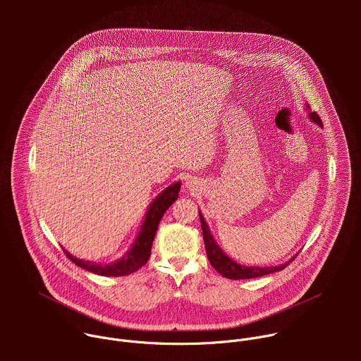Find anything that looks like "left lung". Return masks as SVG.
I'll return each mask as SVG.
<instances>
[{
    "instance_id": "8db88e82",
    "label": "left lung",
    "mask_w": 361,
    "mask_h": 361,
    "mask_svg": "<svg viewBox=\"0 0 361 361\" xmlns=\"http://www.w3.org/2000/svg\"><path fill=\"white\" fill-rule=\"evenodd\" d=\"M305 110H308V107H305ZM308 118L314 121L316 124H319L320 127H323V123H322L317 113L310 111V113H308ZM198 214H200V221H201V228H202V238H204V244H205V251H207L209 260H210L212 266L226 279L243 280V279H257V277H262V276H267V274H271V273H276V271H280V270L286 269L291 263V260L295 259V255H294L290 262H287L284 264H280V266H276V267H252V266L245 267V266H241V264L235 263L233 259H230V257L219 247V244L213 238V234H212L207 223H205L202 214L200 212H198Z\"/></svg>"
}]
</instances>
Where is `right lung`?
<instances>
[{"label":"right lung","instance_id":"obj_1","mask_svg":"<svg viewBox=\"0 0 361 361\" xmlns=\"http://www.w3.org/2000/svg\"><path fill=\"white\" fill-rule=\"evenodd\" d=\"M181 183H174L173 185L167 187L156 200H154L149 207L145 213L144 223L141 226V230L133 244V247L127 251L124 257H121L120 260L109 264H97L91 262H84L77 259V257L71 255L67 250L64 252L67 254L68 259L78 267L91 271L98 276H107V277H120V276H127L134 271H137L140 267H142L151 254V245L154 235L157 233L159 224L164 213L169 210L170 205L178 198V191H180Z\"/></svg>","mask_w":361,"mask_h":361}]
</instances>
